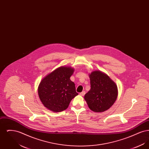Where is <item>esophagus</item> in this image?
<instances>
[{"instance_id":"1","label":"esophagus","mask_w":149,"mask_h":149,"mask_svg":"<svg viewBox=\"0 0 149 149\" xmlns=\"http://www.w3.org/2000/svg\"><path fill=\"white\" fill-rule=\"evenodd\" d=\"M85 91H83V92H82L80 93V95H81V96H84V95H85Z\"/></svg>"}]
</instances>
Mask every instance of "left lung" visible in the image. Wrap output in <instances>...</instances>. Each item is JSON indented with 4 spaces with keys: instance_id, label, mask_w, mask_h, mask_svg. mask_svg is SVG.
Listing matches in <instances>:
<instances>
[{
    "instance_id": "obj_1",
    "label": "left lung",
    "mask_w": 149,
    "mask_h": 149,
    "mask_svg": "<svg viewBox=\"0 0 149 149\" xmlns=\"http://www.w3.org/2000/svg\"><path fill=\"white\" fill-rule=\"evenodd\" d=\"M89 78L91 89L85 94L84 99L93 112H103L115 102L118 95L117 86L111 78L101 71H93Z\"/></svg>"
}]
</instances>
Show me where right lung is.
<instances>
[{"mask_svg":"<svg viewBox=\"0 0 149 149\" xmlns=\"http://www.w3.org/2000/svg\"><path fill=\"white\" fill-rule=\"evenodd\" d=\"M74 69L61 66L43 79L38 88L40 99L50 111L60 112L65 110L72 99L78 95L70 78Z\"/></svg>","mask_w":149,"mask_h":149,"instance_id":"right-lung-1","label":"right lung"}]
</instances>
